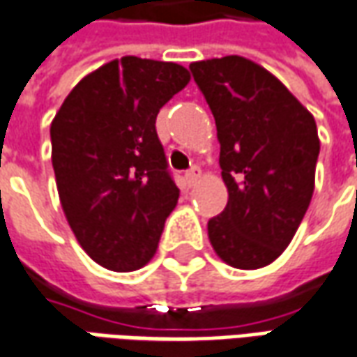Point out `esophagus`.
I'll return each mask as SVG.
<instances>
[{
	"mask_svg": "<svg viewBox=\"0 0 357 357\" xmlns=\"http://www.w3.org/2000/svg\"><path fill=\"white\" fill-rule=\"evenodd\" d=\"M199 178H201V170H199L197 166H193L191 170L185 172V179H187V183H189V185L197 183V179H199Z\"/></svg>",
	"mask_w": 357,
	"mask_h": 357,
	"instance_id": "1",
	"label": "esophagus"
}]
</instances>
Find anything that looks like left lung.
I'll return each mask as SVG.
<instances>
[{
	"mask_svg": "<svg viewBox=\"0 0 357 357\" xmlns=\"http://www.w3.org/2000/svg\"><path fill=\"white\" fill-rule=\"evenodd\" d=\"M216 121L228 204L208 220L224 263L255 271L290 245L313 189L319 143L311 116L271 71L241 56L189 66Z\"/></svg>",
	"mask_w": 357,
	"mask_h": 357,
	"instance_id": "1",
	"label": "left lung"
}]
</instances>
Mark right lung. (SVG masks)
<instances>
[{
    "label": "right lung",
    "instance_id": "1",
    "mask_svg": "<svg viewBox=\"0 0 357 357\" xmlns=\"http://www.w3.org/2000/svg\"><path fill=\"white\" fill-rule=\"evenodd\" d=\"M191 75L172 61L126 56L83 77L50 127L61 208L79 245L116 273L156 253L179 189L156 116Z\"/></svg>",
    "mask_w": 357,
    "mask_h": 357
}]
</instances>
